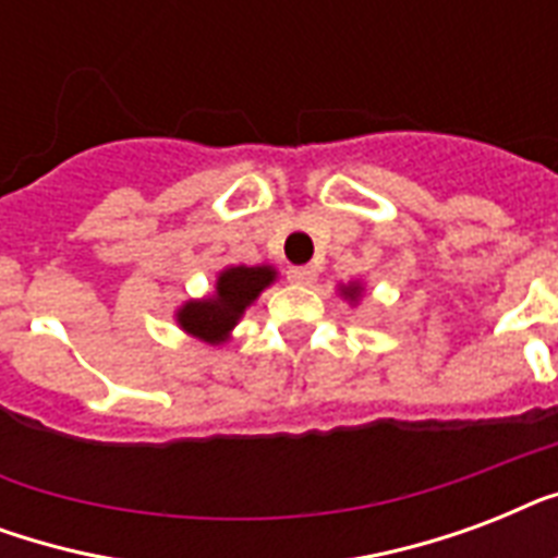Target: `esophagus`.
<instances>
[{
	"instance_id": "1",
	"label": "esophagus",
	"mask_w": 558,
	"mask_h": 558,
	"mask_svg": "<svg viewBox=\"0 0 558 558\" xmlns=\"http://www.w3.org/2000/svg\"><path fill=\"white\" fill-rule=\"evenodd\" d=\"M289 280L292 283H301V287H313L315 280H318V271L313 266H292L289 269Z\"/></svg>"
}]
</instances>
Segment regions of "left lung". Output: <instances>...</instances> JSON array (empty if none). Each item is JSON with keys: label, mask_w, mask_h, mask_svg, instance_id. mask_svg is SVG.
<instances>
[{"label": "left lung", "mask_w": 558, "mask_h": 558, "mask_svg": "<svg viewBox=\"0 0 558 558\" xmlns=\"http://www.w3.org/2000/svg\"><path fill=\"white\" fill-rule=\"evenodd\" d=\"M339 295L348 301L350 306H356L365 295V287H362V280H350V283H339Z\"/></svg>", "instance_id": "left-lung-1"}]
</instances>
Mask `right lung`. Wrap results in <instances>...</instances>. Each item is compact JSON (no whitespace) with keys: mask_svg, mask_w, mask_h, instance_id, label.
<instances>
[{"mask_svg":"<svg viewBox=\"0 0 558 558\" xmlns=\"http://www.w3.org/2000/svg\"><path fill=\"white\" fill-rule=\"evenodd\" d=\"M278 280V269L269 263L257 266H226L214 280V292L191 298L177 310L179 330L205 344H226L245 315V310Z\"/></svg>","mask_w":558,"mask_h":558,"instance_id":"obj_1","label":"right lung"}]
</instances>
